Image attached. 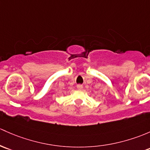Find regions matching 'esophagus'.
Wrapping results in <instances>:
<instances>
[{
  "mask_svg": "<svg viewBox=\"0 0 150 150\" xmlns=\"http://www.w3.org/2000/svg\"><path fill=\"white\" fill-rule=\"evenodd\" d=\"M77 88L78 90H82L83 89V86L82 85H77Z\"/></svg>",
  "mask_w": 150,
  "mask_h": 150,
  "instance_id": "esophagus-1",
  "label": "esophagus"
}]
</instances>
